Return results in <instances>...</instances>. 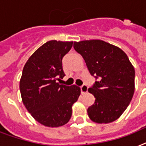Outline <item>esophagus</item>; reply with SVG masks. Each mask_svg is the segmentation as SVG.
Segmentation results:
<instances>
[{"label": "esophagus", "mask_w": 146, "mask_h": 146, "mask_svg": "<svg viewBox=\"0 0 146 146\" xmlns=\"http://www.w3.org/2000/svg\"><path fill=\"white\" fill-rule=\"evenodd\" d=\"M80 90H81V93H82V94L86 93L88 90V86L86 85H85V84H83V85H82L80 86Z\"/></svg>", "instance_id": "esophagus-1"}]
</instances>
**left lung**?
<instances>
[{
	"label": "left lung",
	"mask_w": 146,
	"mask_h": 146,
	"mask_svg": "<svg viewBox=\"0 0 146 146\" xmlns=\"http://www.w3.org/2000/svg\"><path fill=\"white\" fill-rule=\"evenodd\" d=\"M73 47L96 80L88 89L96 98L88 108L89 117L96 123L115 121L129 105L135 91V70L127 55L100 40L74 42Z\"/></svg>",
	"instance_id": "left-lung-1"
}]
</instances>
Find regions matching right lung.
I'll return each instance as SVG.
<instances>
[{"label": "right lung", "mask_w": 146, "mask_h": 146, "mask_svg": "<svg viewBox=\"0 0 146 146\" xmlns=\"http://www.w3.org/2000/svg\"><path fill=\"white\" fill-rule=\"evenodd\" d=\"M73 42L50 40L36 50L27 61L20 81L25 107L35 119L48 127H59L69 122L72 106L80 95L76 85L56 83L63 79L62 60Z\"/></svg>", "instance_id": "obj_1"}]
</instances>
